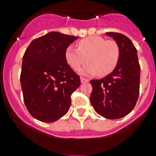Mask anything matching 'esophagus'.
Masks as SVG:
<instances>
[{
	"instance_id": "1",
	"label": "esophagus",
	"mask_w": 156,
	"mask_h": 156,
	"mask_svg": "<svg viewBox=\"0 0 156 156\" xmlns=\"http://www.w3.org/2000/svg\"><path fill=\"white\" fill-rule=\"evenodd\" d=\"M89 82V79L87 78H81V82L82 83H86V82Z\"/></svg>"
}]
</instances>
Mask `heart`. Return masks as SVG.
I'll list each match as a JSON object with an SVG mask.
<instances>
[{
	"label": "heart",
	"instance_id": "heart-1",
	"mask_svg": "<svg viewBox=\"0 0 156 156\" xmlns=\"http://www.w3.org/2000/svg\"><path fill=\"white\" fill-rule=\"evenodd\" d=\"M78 49L68 46L64 52L66 63L78 70L87 61L88 63L79 70L84 75L98 74L104 77L112 73L120 59V48L114 40H105L98 36H88L78 42Z\"/></svg>",
	"mask_w": 156,
	"mask_h": 156
}]
</instances>
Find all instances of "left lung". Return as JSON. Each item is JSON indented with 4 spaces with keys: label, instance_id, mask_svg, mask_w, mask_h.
Here are the masks:
<instances>
[{
    "label": "left lung",
    "instance_id": "obj_1",
    "mask_svg": "<svg viewBox=\"0 0 156 156\" xmlns=\"http://www.w3.org/2000/svg\"><path fill=\"white\" fill-rule=\"evenodd\" d=\"M120 48V59L115 70L106 77L91 80L90 102L98 114L107 119H119L134 108L140 94V66L136 48L130 39L117 32H106Z\"/></svg>",
    "mask_w": 156,
    "mask_h": 156
}]
</instances>
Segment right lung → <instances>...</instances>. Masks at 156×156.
Returning a JSON list of instances; mask_svg holds the SVG:
<instances>
[{"instance_id": "1", "label": "right lung", "mask_w": 156, "mask_h": 156, "mask_svg": "<svg viewBox=\"0 0 156 156\" xmlns=\"http://www.w3.org/2000/svg\"><path fill=\"white\" fill-rule=\"evenodd\" d=\"M78 37L51 31L32 40L24 52L20 83L27 109L34 118L54 122L68 112L79 76L64 58Z\"/></svg>"}]
</instances>
